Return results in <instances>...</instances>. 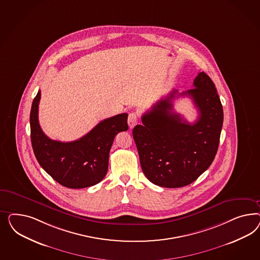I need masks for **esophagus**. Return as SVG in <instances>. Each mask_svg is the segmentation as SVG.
<instances>
[{
    "instance_id": "34e87169",
    "label": "esophagus",
    "mask_w": 260,
    "mask_h": 260,
    "mask_svg": "<svg viewBox=\"0 0 260 260\" xmlns=\"http://www.w3.org/2000/svg\"><path fill=\"white\" fill-rule=\"evenodd\" d=\"M137 122H138V114H137L136 112H131V113L128 114V117H127V124H128V126H129L131 128H133V127H134V126L137 124Z\"/></svg>"
}]
</instances>
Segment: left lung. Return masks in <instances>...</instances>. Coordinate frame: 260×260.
<instances>
[{"mask_svg": "<svg viewBox=\"0 0 260 260\" xmlns=\"http://www.w3.org/2000/svg\"><path fill=\"white\" fill-rule=\"evenodd\" d=\"M193 88L173 91L142 116L134 126V142L143 173L151 183L164 188H180L197 180L213 163L217 152L223 109L212 79L199 72ZM189 95L199 110L189 124L172 111V100Z\"/></svg>", "mask_w": 260, "mask_h": 260, "instance_id": "1", "label": "left lung"}]
</instances>
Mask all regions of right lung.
Wrapping results in <instances>:
<instances>
[{"instance_id":"1","label":"right lung","mask_w":260,"mask_h":260,"mask_svg":"<svg viewBox=\"0 0 260 260\" xmlns=\"http://www.w3.org/2000/svg\"><path fill=\"white\" fill-rule=\"evenodd\" d=\"M40 98L39 90L32 102L29 121L32 149L41 167L55 181L70 189H83L102 181L108 172L114 137L128 128L127 114L103 120L76 141H55L48 138L40 126Z\"/></svg>"}]
</instances>
